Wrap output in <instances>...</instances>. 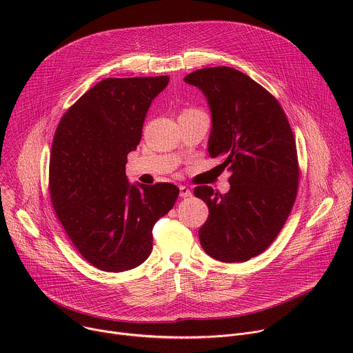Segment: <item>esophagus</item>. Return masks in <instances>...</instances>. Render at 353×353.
Listing matches in <instances>:
<instances>
[{"mask_svg":"<svg viewBox=\"0 0 353 353\" xmlns=\"http://www.w3.org/2000/svg\"><path fill=\"white\" fill-rule=\"evenodd\" d=\"M179 188H180V196L185 198V196H190V195H191V190L187 188L185 185H180Z\"/></svg>","mask_w":353,"mask_h":353,"instance_id":"esophagus-1","label":"esophagus"}]
</instances>
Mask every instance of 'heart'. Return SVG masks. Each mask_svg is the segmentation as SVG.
<instances>
[{
	"mask_svg": "<svg viewBox=\"0 0 353 353\" xmlns=\"http://www.w3.org/2000/svg\"><path fill=\"white\" fill-rule=\"evenodd\" d=\"M185 112H188V110H185Z\"/></svg>",
	"mask_w": 353,
	"mask_h": 353,
	"instance_id": "heart-1",
	"label": "heart"
}]
</instances>
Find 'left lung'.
<instances>
[{
	"label": "left lung",
	"instance_id": "1",
	"mask_svg": "<svg viewBox=\"0 0 353 353\" xmlns=\"http://www.w3.org/2000/svg\"><path fill=\"white\" fill-rule=\"evenodd\" d=\"M184 81L207 97L208 152L225 158L222 166L230 172L226 194L194 188L210 210L199 241L218 261L244 263L268 248L293 208L299 181L293 132L278 100L234 68L198 70Z\"/></svg>",
	"mask_w": 353,
	"mask_h": 353
}]
</instances>
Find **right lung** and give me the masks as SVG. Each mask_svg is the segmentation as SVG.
Wrapping results in <instances>:
<instances>
[{"mask_svg": "<svg viewBox=\"0 0 353 353\" xmlns=\"http://www.w3.org/2000/svg\"><path fill=\"white\" fill-rule=\"evenodd\" d=\"M168 83V75L106 78L77 100L56 130L50 196L72 244L102 271L141 265L152 251L155 223L177 199L174 184H130L125 176L148 109Z\"/></svg>", "mask_w": 353, "mask_h": 353, "instance_id": "add662e5", "label": "right lung"}]
</instances>
